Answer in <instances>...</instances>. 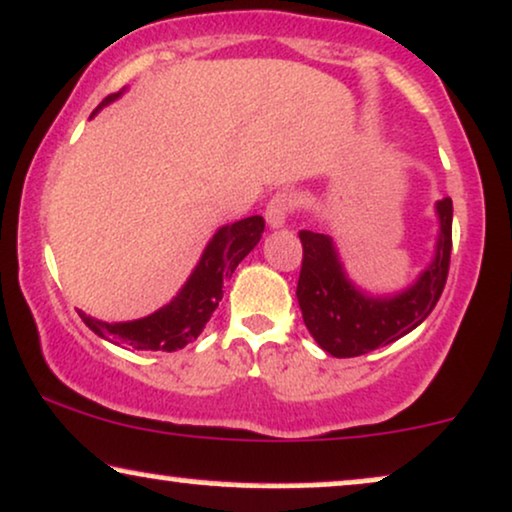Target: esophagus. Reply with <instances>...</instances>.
Returning <instances> with one entry per match:
<instances>
[{
  "instance_id": "1",
  "label": "esophagus",
  "mask_w": 512,
  "mask_h": 512,
  "mask_svg": "<svg viewBox=\"0 0 512 512\" xmlns=\"http://www.w3.org/2000/svg\"><path fill=\"white\" fill-rule=\"evenodd\" d=\"M291 209H293V197L286 193H276L272 200L267 202V209H264V219H267L269 229H281V226L286 224Z\"/></svg>"
}]
</instances>
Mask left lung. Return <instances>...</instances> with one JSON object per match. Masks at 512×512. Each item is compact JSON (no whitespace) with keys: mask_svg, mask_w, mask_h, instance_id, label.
<instances>
[{"mask_svg":"<svg viewBox=\"0 0 512 512\" xmlns=\"http://www.w3.org/2000/svg\"><path fill=\"white\" fill-rule=\"evenodd\" d=\"M439 240L434 260L412 286L396 295H367L348 279L331 236L300 231L303 267L298 305L319 348L334 357H357L398 341L432 315L448 279L453 248V202H436Z\"/></svg>","mask_w":512,"mask_h":512,"instance_id":"left-lung-1","label":"left lung"}]
</instances>
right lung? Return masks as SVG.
Here are the masks:
<instances>
[{
    "mask_svg": "<svg viewBox=\"0 0 512 512\" xmlns=\"http://www.w3.org/2000/svg\"><path fill=\"white\" fill-rule=\"evenodd\" d=\"M121 92L123 90L104 97L92 116L100 112L102 107H107L109 102L119 100ZM262 231V217H248L221 226L207 243L200 262H197L193 274L188 276V281L183 283L181 291L176 293V298L169 305L159 307L152 315L133 319V322L109 324L80 312V319L90 331L116 343V346L174 353V350L188 346L190 341H195L202 334L212 312L219 307V300L224 298V283L231 279L233 269L243 262V257L260 243Z\"/></svg>",
    "mask_w": 512,
    "mask_h": 512,
    "instance_id": "add662e5",
    "label": "right lung"
}]
</instances>
